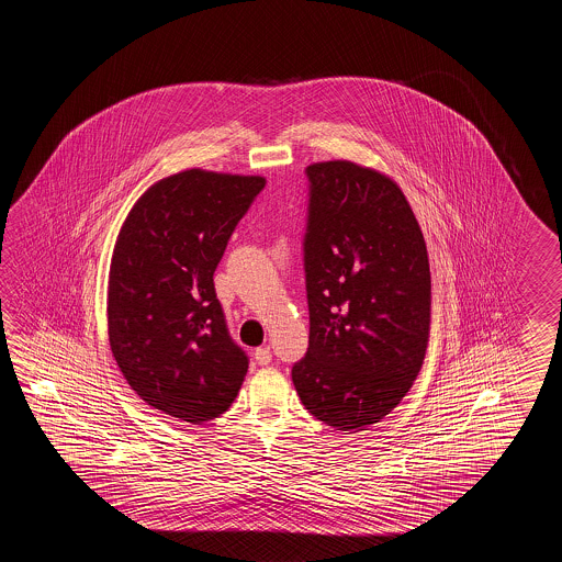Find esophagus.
Returning <instances> with one entry per match:
<instances>
[{
  "label": "esophagus",
  "instance_id": "esophagus-1",
  "mask_svg": "<svg viewBox=\"0 0 562 562\" xmlns=\"http://www.w3.org/2000/svg\"><path fill=\"white\" fill-rule=\"evenodd\" d=\"M271 359H273V353H271V349H269V347H259V349H255V361H257L259 366H269V363H271Z\"/></svg>",
  "mask_w": 562,
  "mask_h": 562
}]
</instances>
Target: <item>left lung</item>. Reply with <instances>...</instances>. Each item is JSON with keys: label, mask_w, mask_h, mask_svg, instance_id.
I'll list each match as a JSON object with an SVG mask.
<instances>
[{"label": "left lung", "mask_w": 562, "mask_h": 562, "mask_svg": "<svg viewBox=\"0 0 562 562\" xmlns=\"http://www.w3.org/2000/svg\"><path fill=\"white\" fill-rule=\"evenodd\" d=\"M310 347L291 378L311 416L358 431L418 378L430 337L426 240L394 180L349 160L307 167Z\"/></svg>", "instance_id": "left-lung-1"}]
</instances>
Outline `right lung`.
Instances as JSON below:
<instances>
[{"label": "right lung", "instance_id": "add662e5", "mask_svg": "<svg viewBox=\"0 0 562 562\" xmlns=\"http://www.w3.org/2000/svg\"><path fill=\"white\" fill-rule=\"evenodd\" d=\"M263 187V177L182 170L144 192L120 228L108 276L110 349L132 390L170 418L215 419L247 375L213 276Z\"/></svg>", "mask_w": 562, "mask_h": 562}]
</instances>
